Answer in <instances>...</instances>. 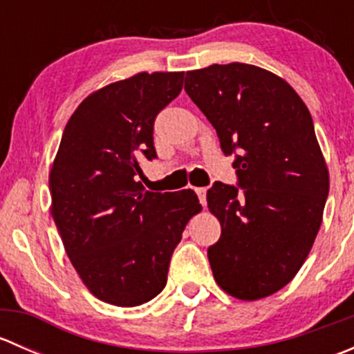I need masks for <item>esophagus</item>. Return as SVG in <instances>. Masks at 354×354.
<instances>
[{
	"label": "esophagus",
	"mask_w": 354,
	"mask_h": 354,
	"mask_svg": "<svg viewBox=\"0 0 354 354\" xmlns=\"http://www.w3.org/2000/svg\"><path fill=\"white\" fill-rule=\"evenodd\" d=\"M195 192H197L200 203H202V205H205V203H207V188H203V187L195 188Z\"/></svg>",
	"instance_id": "obj_1"
}]
</instances>
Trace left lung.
<instances>
[{"instance_id":"8db88e82","label":"left lung","mask_w":354,"mask_h":354,"mask_svg":"<svg viewBox=\"0 0 354 354\" xmlns=\"http://www.w3.org/2000/svg\"><path fill=\"white\" fill-rule=\"evenodd\" d=\"M185 91L234 154L236 185L216 181L207 203L221 223L209 246L217 284L240 299L284 288L322 224L329 171L310 111L283 78L245 63L187 71Z\"/></svg>"}]
</instances>
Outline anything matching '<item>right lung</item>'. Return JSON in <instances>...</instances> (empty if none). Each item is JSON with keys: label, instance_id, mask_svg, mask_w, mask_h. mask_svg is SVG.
I'll list each match as a JSON object with an SVG mask.
<instances>
[{"label": "right lung", "instance_id": "1", "mask_svg": "<svg viewBox=\"0 0 354 354\" xmlns=\"http://www.w3.org/2000/svg\"><path fill=\"white\" fill-rule=\"evenodd\" d=\"M183 88V73H138L88 95L68 120L49 174L51 214L66 255L94 296L116 306L151 301L171 255L200 212L194 190L149 192L154 121Z\"/></svg>", "mask_w": 354, "mask_h": 354}]
</instances>
